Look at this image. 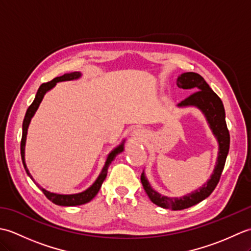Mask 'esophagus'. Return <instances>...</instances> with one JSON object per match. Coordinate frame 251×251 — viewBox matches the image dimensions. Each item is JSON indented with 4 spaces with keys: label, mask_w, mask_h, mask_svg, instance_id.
<instances>
[{
    "label": "esophagus",
    "mask_w": 251,
    "mask_h": 251,
    "mask_svg": "<svg viewBox=\"0 0 251 251\" xmlns=\"http://www.w3.org/2000/svg\"><path fill=\"white\" fill-rule=\"evenodd\" d=\"M145 136H146V132L141 128H136L134 129V131H132V137L137 140H142L143 138H145Z\"/></svg>",
    "instance_id": "esophagus-1"
}]
</instances>
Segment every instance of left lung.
<instances>
[{
	"label": "left lung",
	"mask_w": 251,
	"mask_h": 251,
	"mask_svg": "<svg viewBox=\"0 0 251 251\" xmlns=\"http://www.w3.org/2000/svg\"><path fill=\"white\" fill-rule=\"evenodd\" d=\"M177 86L179 88L191 89L192 92H195L178 103V106L179 108L195 106L205 115L208 125H209L212 134L216 137L218 145H219V152H218L216 166L214 173L210 176V179H208L207 182L202 184L201 188L181 197H168L159 194L158 192L152 189L145 172L141 174V183L146 193L150 197L151 201L159 207L172 210H182L185 208L194 206L207 199L212 193V191L215 190L220 180L222 170L225 168L226 161L228 149H230V134H228L226 127L225 106H223L221 99L209 87L205 79L197 73L185 72L178 76Z\"/></svg>",
	"instance_id": "8db88e82"
}]
</instances>
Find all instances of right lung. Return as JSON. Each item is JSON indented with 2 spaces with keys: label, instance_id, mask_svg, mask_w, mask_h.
I'll return each instance as SVG.
<instances>
[{
  "label": "right lung",
  "instance_id": "1",
  "mask_svg": "<svg viewBox=\"0 0 251 251\" xmlns=\"http://www.w3.org/2000/svg\"><path fill=\"white\" fill-rule=\"evenodd\" d=\"M81 76H82V73L81 72L67 73V74H63L62 76L55 77L54 79H51L50 82H47V83L42 84L41 86H40V88L37 89V93L35 95V98L33 100V102L31 103V105L29 106L28 110H26V112H25L24 123H23V138H21V143H20V153H21V159H23L24 167H25V172H26V174H28L29 177L32 179V181H33V182L37 186H39V188L41 189V191L43 192L47 199H49L50 201L54 202V204L59 205V206H77V205L86 204V202L92 201L94 197L97 195V193H98L100 188H101V184H102V182H103L105 177H106V174H108V168L110 166V164L113 162V159L115 158V156L117 155V154H120V153H122L123 151H124L125 140H123L120 146H117L116 148H114L113 150H112L108 154V157H106V161L104 163V166H103L102 170H101L100 175L98 176V178L96 179L95 182L92 185H90L88 189L81 192V193H76V194H57V193H52V192L47 191V190L42 188L40 184H37L35 182V180L33 179V177H32L31 174L29 173V169L26 168L25 159V147L26 134H28V128H29L31 119L34 116L36 110L39 109V105L42 102V100H43L44 95L47 92H50L51 88H54L56 86L57 83L65 82V81H74V79H77V78H79Z\"/></svg>",
  "mask_w": 251,
  "mask_h": 251
}]
</instances>
